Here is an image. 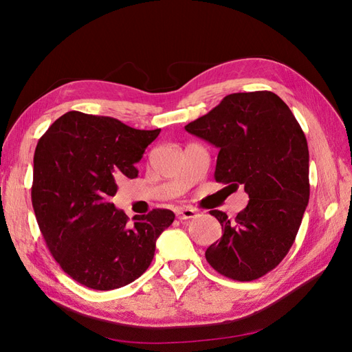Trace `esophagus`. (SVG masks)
<instances>
[{
    "label": "esophagus",
    "instance_id": "esophagus-1",
    "mask_svg": "<svg viewBox=\"0 0 352 352\" xmlns=\"http://www.w3.org/2000/svg\"><path fill=\"white\" fill-rule=\"evenodd\" d=\"M175 212H176V217L180 220L192 219L197 216V211L194 208H189V207H179L175 210Z\"/></svg>",
    "mask_w": 352,
    "mask_h": 352
}]
</instances>
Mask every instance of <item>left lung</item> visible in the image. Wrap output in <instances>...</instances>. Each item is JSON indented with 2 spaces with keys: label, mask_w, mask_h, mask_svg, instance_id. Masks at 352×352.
Instances as JSON below:
<instances>
[{
  "label": "left lung",
  "mask_w": 352,
  "mask_h": 352,
  "mask_svg": "<svg viewBox=\"0 0 352 352\" xmlns=\"http://www.w3.org/2000/svg\"><path fill=\"white\" fill-rule=\"evenodd\" d=\"M185 129L219 148L214 179L243 185L250 201L230 220L211 210L223 235L206 251L220 274L250 282L289 252L310 199L308 145L289 107L270 91L230 94Z\"/></svg>",
  "instance_id": "8db88e82"
}]
</instances>
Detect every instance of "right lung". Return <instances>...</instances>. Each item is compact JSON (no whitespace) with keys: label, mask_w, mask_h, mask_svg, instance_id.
<instances>
[{"label":"right lung","mask_w":352,"mask_h":352,"mask_svg":"<svg viewBox=\"0 0 352 352\" xmlns=\"http://www.w3.org/2000/svg\"><path fill=\"white\" fill-rule=\"evenodd\" d=\"M160 129L140 131L113 117L69 111L41 136L32 206L52 257L73 280L97 291L122 287L150 267L155 241L175 212L154 208L132 221L111 197Z\"/></svg>","instance_id":"add662e5"}]
</instances>
